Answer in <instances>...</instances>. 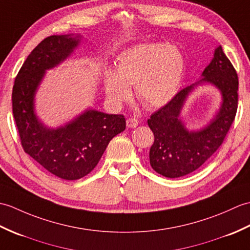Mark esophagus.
Here are the masks:
<instances>
[{
	"instance_id": "esophagus-1",
	"label": "esophagus",
	"mask_w": 250,
	"mask_h": 250,
	"mask_svg": "<svg viewBox=\"0 0 250 250\" xmlns=\"http://www.w3.org/2000/svg\"><path fill=\"white\" fill-rule=\"evenodd\" d=\"M126 124H127V127H129V128H136L138 124H139V121L135 118H129L127 119Z\"/></svg>"
}]
</instances>
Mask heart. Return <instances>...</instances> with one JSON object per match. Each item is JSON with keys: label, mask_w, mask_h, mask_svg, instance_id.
Segmentation results:
<instances>
[{"label": "heart", "mask_w": 250, "mask_h": 250, "mask_svg": "<svg viewBox=\"0 0 250 250\" xmlns=\"http://www.w3.org/2000/svg\"><path fill=\"white\" fill-rule=\"evenodd\" d=\"M184 58L177 48L168 43H142L122 52L115 70H108L104 88L114 106L136 96L146 108L168 104L179 91L184 74Z\"/></svg>", "instance_id": "heart-1"}]
</instances>
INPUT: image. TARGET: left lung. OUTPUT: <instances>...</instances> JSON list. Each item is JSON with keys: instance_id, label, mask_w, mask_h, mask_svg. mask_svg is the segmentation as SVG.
<instances>
[{"instance_id": "obj_1", "label": "left lung", "mask_w": 250, "mask_h": 250, "mask_svg": "<svg viewBox=\"0 0 250 250\" xmlns=\"http://www.w3.org/2000/svg\"><path fill=\"white\" fill-rule=\"evenodd\" d=\"M201 76L200 80L183 88L147 120L154 134L149 164L157 173L170 179L184 176L200 168L224 142L235 119L238 78L221 46L215 49L212 62ZM204 83H210L219 88L223 103L209 125L198 132H189L179 120L180 111L189 93Z\"/></svg>"}]
</instances>
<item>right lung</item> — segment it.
Instances as JSON below:
<instances>
[{"label": "right lung", "mask_w": 250, "mask_h": 250, "mask_svg": "<svg viewBox=\"0 0 250 250\" xmlns=\"http://www.w3.org/2000/svg\"><path fill=\"white\" fill-rule=\"evenodd\" d=\"M80 36L52 35L33 49L13 87V113L24 152L63 180H79L96 167L113 137L126 128L122 114L86 110L64 126L48 128L35 114L34 97L47 69L67 59Z\"/></svg>", "instance_id": "add662e5"}]
</instances>
